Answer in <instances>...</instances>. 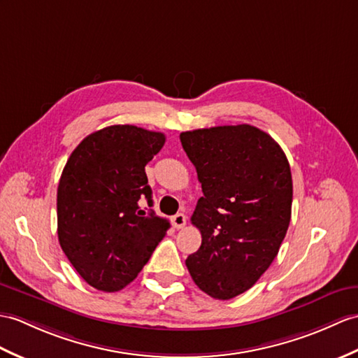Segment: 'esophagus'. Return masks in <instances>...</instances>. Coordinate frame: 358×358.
Segmentation results:
<instances>
[{
  "label": "esophagus",
  "mask_w": 358,
  "mask_h": 358,
  "mask_svg": "<svg viewBox=\"0 0 358 358\" xmlns=\"http://www.w3.org/2000/svg\"><path fill=\"white\" fill-rule=\"evenodd\" d=\"M172 224L176 229H182L186 226V215L185 213H177L172 217Z\"/></svg>",
  "instance_id": "34e87169"
}]
</instances>
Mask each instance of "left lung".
<instances>
[{
    "label": "left lung",
    "mask_w": 358,
    "mask_h": 358,
    "mask_svg": "<svg viewBox=\"0 0 358 358\" xmlns=\"http://www.w3.org/2000/svg\"><path fill=\"white\" fill-rule=\"evenodd\" d=\"M203 196L192 215L201 247L186 267L199 289L229 301L278 256L292 220L293 180L282 148L252 124L181 132Z\"/></svg>",
    "instance_id": "1"
}]
</instances>
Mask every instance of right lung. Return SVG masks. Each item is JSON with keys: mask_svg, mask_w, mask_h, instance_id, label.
Instances as JSON below:
<instances>
[{"mask_svg": "<svg viewBox=\"0 0 358 358\" xmlns=\"http://www.w3.org/2000/svg\"><path fill=\"white\" fill-rule=\"evenodd\" d=\"M164 134L113 124L80 141L57 186V238L87 284L106 293L137 278L169 221L140 207L152 206L145 166L160 152Z\"/></svg>", "mask_w": 358, "mask_h": 358, "instance_id": "1", "label": "right lung"}]
</instances>
